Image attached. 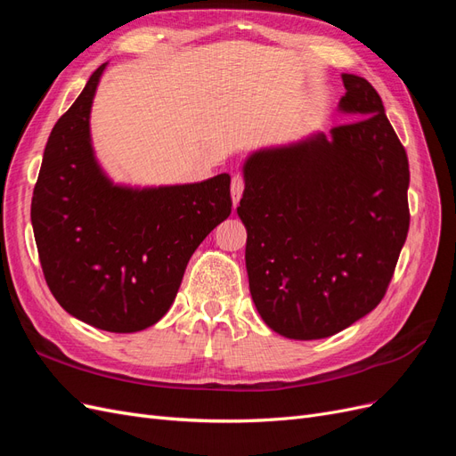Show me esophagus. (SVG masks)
I'll return each instance as SVG.
<instances>
[{
  "mask_svg": "<svg viewBox=\"0 0 456 456\" xmlns=\"http://www.w3.org/2000/svg\"><path fill=\"white\" fill-rule=\"evenodd\" d=\"M243 188H245V178L241 173H236L232 176V200L233 205H238L241 196H243Z\"/></svg>",
  "mask_w": 456,
  "mask_h": 456,
  "instance_id": "obj_1",
  "label": "esophagus"
}]
</instances>
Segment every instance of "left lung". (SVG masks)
Here are the masks:
<instances>
[{"mask_svg": "<svg viewBox=\"0 0 456 456\" xmlns=\"http://www.w3.org/2000/svg\"><path fill=\"white\" fill-rule=\"evenodd\" d=\"M355 119L245 161L238 215L255 306L287 338L338 333L379 306L409 232V159L367 79L342 74Z\"/></svg>", "mask_w": 456, "mask_h": 456, "instance_id": "1", "label": "left lung"}]
</instances>
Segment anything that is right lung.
Here are the masks:
<instances>
[{
	"label": "right lung",
	"mask_w": 456,
	"mask_h": 456,
	"mask_svg": "<svg viewBox=\"0 0 456 456\" xmlns=\"http://www.w3.org/2000/svg\"><path fill=\"white\" fill-rule=\"evenodd\" d=\"M106 64L54 123L32 196L45 281L77 320L134 333L167 314L190 256L232 213L230 175L183 186H114L96 165L89 112Z\"/></svg>",
	"instance_id": "add662e5"
}]
</instances>
